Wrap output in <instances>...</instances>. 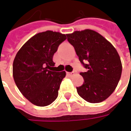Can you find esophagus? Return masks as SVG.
<instances>
[{"instance_id":"obj_1","label":"esophagus","mask_w":131,"mask_h":131,"mask_svg":"<svg viewBox=\"0 0 131 131\" xmlns=\"http://www.w3.org/2000/svg\"><path fill=\"white\" fill-rule=\"evenodd\" d=\"M77 73V71H72V72H70V73H68L69 75H70V76H73L74 74H75Z\"/></svg>"}]
</instances>
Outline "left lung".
I'll use <instances>...</instances> for the list:
<instances>
[{
	"label": "left lung",
	"instance_id": "left-lung-1",
	"mask_svg": "<svg viewBox=\"0 0 131 131\" xmlns=\"http://www.w3.org/2000/svg\"><path fill=\"white\" fill-rule=\"evenodd\" d=\"M86 72H81L84 83L77 93L85 101L99 103L112 94L122 72L121 59L112 44L91 29L76 31L67 34ZM86 62V64L84 63Z\"/></svg>",
	"mask_w": 131,
	"mask_h": 131
}]
</instances>
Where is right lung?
<instances>
[{
	"mask_svg": "<svg viewBox=\"0 0 131 131\" xmlns=\"http://www.w3.org/2000/svg\"><path fill=\"white\" fill-rule=\"evenodd\" d=\"M67 35L46 31L34 35L22 46L13 62L14 81L21 94L32 104L45 107L58 96L66 72L52 71L58 46Z\"/></svg>",
	"mask_w": 131,
	"mask_h": 131,
	"instance_id": "add662e5",
	"label": "right lung"
}]
</instances>
